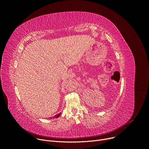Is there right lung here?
Returning <instances> with one entry per match:
<instances>
[{
    "label": "right lung",
    "mask_w": 149,
    "mask_h": 149,
    "mask_svg": "<svg viewBox=\"0 0 149 149\" xmlns=\"http://www.w3.org/2000/svg\"><path fill=\"white\" fill-rule=\"evenodd\" d=\"M61 115V113H58V114H57V115H55L54 116V118H58V117L60 116V115Z\"/></svg>",
    "instance_id": "obj_1"
}]
</instances>
